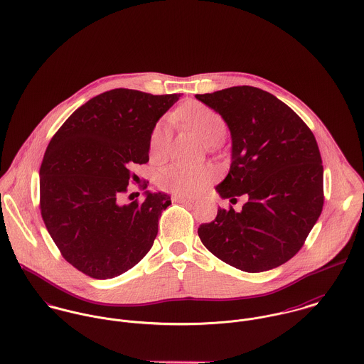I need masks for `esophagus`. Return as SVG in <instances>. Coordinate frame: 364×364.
<instances>
[{"mask_svg":"<svg viewBox=\"0 0 364 364\" xmlns=\"http://www.w3.org/2000/svg\"><path fill=\"white\" fill-rule=\"evenodd\" d=\"M172 200H175V202H181V203H191V202H192V199H191V198L179 196V195H175V196L172 198Z\"/></svg>","mask_w":364,"mask_h":364,"instance_id":"obj_1","label":"esophagus"}]
</instances>
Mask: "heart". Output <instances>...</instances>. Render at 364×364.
Returning <instances> with one entry per match:
<instances>
[{
    "mask_svg": "<svg viewBox=\"0 0 364 364\" xmlns=\"http://www.w3.org/2000/svg\"><path fill=\"white\" fill-rule=\"evenodd\" d=\"M183 122L206 146L223 141L227 126L220 113L202 102H188L172 116ZM169 146V132L165 123H156L150 136V156L153 161H162ZM215 169L211 166H185L171 165L158 176V186L179 196H193L203 192L215 178Z\"/></svg>",
    "mask_w": 364,
    "mask_h": 364,
    "instance_id": "1",
    "label": "heart"
}]
</instances>
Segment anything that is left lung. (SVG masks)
Here are the masks:
<instances>
[{"label":"left lung","mask_w":364,"mask_h":364,"mask_svg":"<svg viewBox=\"0 0 364 364\" xmlns=\"http://www.w3.org/2000/svg\"><path fill=\"white\" fill-rule=\"evenodd\" d=\"M227 123L230 172L223 199L245 195L237 213L218 208L198 234L218 259L250 273L277 267L304 245L323 206V168L310 127L274 95L250 85L196 95ZM237 200V199H235Z\"/></svg>","instance_id":"left-lung-1"}]
</instances>
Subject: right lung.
<instances>
[{
	"instance_id": "1",
	"label": "right lung",
	"mask_w": 364,
	"mask_h": 364,
	"mask_svg": "<svg viewBox=\"0 0 364 364\" xmlns=\"http://www.w3.org/2000/svg\"><path fill=\"white\" fill-rule=\"evenodd\" d=\"M181 95L116 88L80 106L41 165V213L63 258L94 279L116 277L151 250L166 193L124 205L136 164H147L158 119ZM147 188V185H146ZM144 188V189H146Z\"/></svg>"
}]
</instances>
